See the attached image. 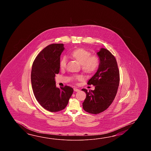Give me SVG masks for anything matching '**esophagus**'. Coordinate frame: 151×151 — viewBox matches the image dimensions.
I'll list each match as a JSON object with an SVG mask.
<instances>
[{
    "label": "esophagus",
    "instance_id": "34e87169",
    "mask_svg": "<svg viewBox=\"0 0 151 151\" xmlns=\"http://www.w3.org/2000/svg\"><path fill=\"white\" fill-rule=\"evenodd\" d=\"M74 92H78V91H79V90L76 88H74Z\"/></svg>",
    "mask_w": 151,
    "mask_h": 151
}]
</instances>
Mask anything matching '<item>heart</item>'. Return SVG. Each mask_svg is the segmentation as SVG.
Returning a JSON list of instances; mask_svg holds the SVG:
<instances>
[{"label":"heart","instance_id":"heart-1","mask_svg":"<svg viewBox=\"0 0 151 151\" xmlns=\"http://www.w3.org/2000/svg\"><path fill=\"white\" fill-rule=\"evenodd\" d=\"M70 56L81 65L82 71L86 74H93L99 68L100 60L99 57L96 55H92L91 52L83 48L75 49L71 52ZM66 58H62L59 63L61 70H64L66 66ZM83 78L81 76L76 77V79L77 80H82Z\"/></svg>","mask_w":151,"mask_h":151}]
</instances>
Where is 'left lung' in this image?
<instances>
[{"mask_svg": "<svg viewBox=\"0 0 151 151\" xmlns=\"http://www.w3.org/2000/svg\"><path fill=\"white\" fill-rule=\"evenodd\" d=\"M100 64L96 73L88 80V85L95 86L94 90L82 91L86 94L83 103L87 112L96 114L105 111L114 99L118 89L120 76L117 62L114 56L105 48L96 53Z\"/></svg>", "mask_w": 151, "mask_h": 151, "instance_id": "8db88e82", "label": "left lung"}]
</instances>
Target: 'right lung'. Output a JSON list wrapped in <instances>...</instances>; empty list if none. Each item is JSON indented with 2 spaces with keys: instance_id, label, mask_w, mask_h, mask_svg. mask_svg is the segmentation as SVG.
Instances as JSON below:
<instances>
[{
  "instance_id": "add662e5",
  "label": "right lung",
  "mask_w": 151,
  "mask_h": 151,
  "mask_svg": "<svg viewBox=\"0 0 151 151\" xmlns=\"http://www.w3.org/2000/svg\"><path fill=\"white\" fill-rule=\"evenodd\" d=\"M64 48L63 44L48 45L32 65L31 79L34 95L40 105L51 112L64 109L73 92L71 87L59 88L55 85V76L59 72L60 55Z\"/></svg>"
}]
</instances>
